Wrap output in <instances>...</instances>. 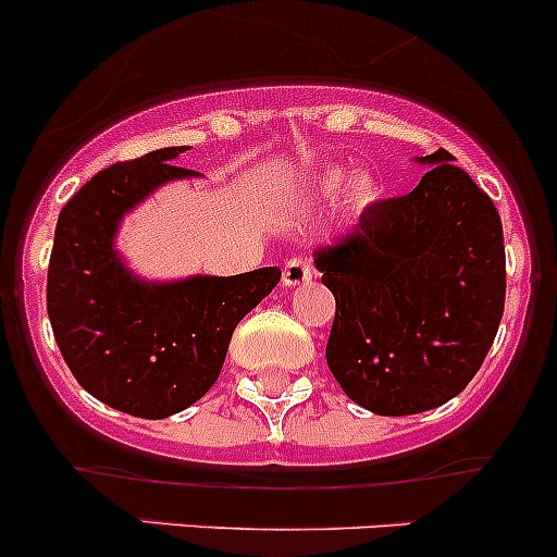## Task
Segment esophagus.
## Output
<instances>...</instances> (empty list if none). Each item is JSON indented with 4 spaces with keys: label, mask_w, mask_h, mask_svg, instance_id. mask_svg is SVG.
I'll list each match as a JSON object with an SVG mask.
<instances>
[{
    "label": "esophagus",
    "mask_w": 557,
    "mask_h": 557,
    "mask_svg": "<svg viewBox=\"0 0 557 557\" xmlns=\"http://www.w3.org/2000/svg\"><path fill=\"white\" fill-rule=\"evenodd\" d=\"M313 268L311 262L302 260V257H295V260H289L284 265V286H302L308 284V281H313Z\"/></svg>",
    "instance_id": "obj_1"
}]
</instances>
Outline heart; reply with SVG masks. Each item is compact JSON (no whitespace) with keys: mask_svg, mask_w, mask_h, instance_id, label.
<instances>
[{"mask_svg":"<svg viewBox=\"0 0 557 557\" xmlns=\"http://www.w3.org/2000/svg\"><path fill=\"white\" fill-rule=\"evenodd\" d=\"M343 182H346V169H343V165H326V169L319 171L313 185H317V190L321 195L330 198V195L341 190ZM381 198H383V180L377 174H359L357 180L348 185V203H351L354 209L359 211L370 209V206H375Z\"/></svg>","mask_w":557,"mask_h":557,"instance_id":"heart-1","label":"heart"}]
</instances>
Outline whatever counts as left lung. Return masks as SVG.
<instances>
[{
    "label": "left lung",
    "mask_w": 557,
    "mask_h": 557,
    "mask_svg": "<svg viewBox=\"0 0 557 557\" xmlns=\"http://www.w3.org/2000/svg\"><path fill=\"white\" fill-rule=\"evenodd\" d=\"M403 198L313 251L335 295L326 364L348 399L375 416L450 403L493 346L504 313V233L493 200L437 150Z\"/></svg>",
    "instance_id": "left-lung-1"
}]
</instances>
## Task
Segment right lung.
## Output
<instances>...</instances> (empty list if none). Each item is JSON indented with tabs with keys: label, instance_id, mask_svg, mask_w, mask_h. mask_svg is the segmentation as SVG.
<instances>
[{
	"label": "right lung",
	"instance_id": "right-lung-1",
	"mask_svg": "<svg viewBox=\"0 0 557 557\" xmlns=\"http://www.w3.org/2000/svg\"><path fill=\"white\" fill-rule=\"evenodd\" d=\"M163 147L99 171L61 209L48 268V317L64 362L99 403L169 418L198 403L225 364L233 330L278 284V268L238 276L141 278L117 251L125 216L198 171Z\"/></svg>",
	"mask_w": 557,
	"mask_h": 557
}]
</instances>
